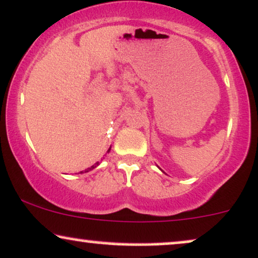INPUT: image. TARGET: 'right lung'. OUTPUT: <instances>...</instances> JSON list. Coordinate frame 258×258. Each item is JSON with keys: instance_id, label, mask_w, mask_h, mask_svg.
<instances>
[{"instance_id": "right-lung-1", "label": "right lung", "mask_w": 258, "mask_h": 258, "mask_svg": "<svg viewBox=\"0 0 258 258\" xmlns=\"http://www.w3.org/2000/svg\"><path fill=\"white\" fill-rule=\"evenodd\" d=\"M109 151H110V148H109V149H108V151H107V153H109ZM98 164H99V162H96V163L94 164V166H91V167H90V168H88V170H85V172H89V170H91V169H94V168H96V167H97V166H98ZM80 173H83V172H80Z\"/></svg>"}]
</instances>
